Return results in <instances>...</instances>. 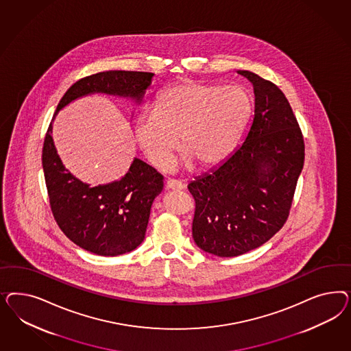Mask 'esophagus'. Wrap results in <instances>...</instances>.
Masks as SVG:
<instances>
[{
	"instance_id": "34e87169",
	"label": "esophagus",
	"mask_w": 351,
	"mask_h": 351,
	"mask_svg": "<svg viewBox=\"0 0 351 351\" xmlns=\"http://www.w3.org/2000/svg\"><path fill=\"white\" fill-rule=\"evenodd\" d=\"M166 189L167 191H179L181 189H184V184L181 181L170 179V180H167V182H166Z\"/></svg>"
}]
</instances>
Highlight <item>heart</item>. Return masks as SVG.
Returning <instances> with one entry per match:
<instances>
[{
	"label": "heart",
	"instance_id": "1",
	"mask_svg": "<svg viewBox=\"0 0 351 351\" xmlns=\"http://www.w3.org/2000/svg\"><path fill=\"white\" fill-rule=\"evenodd\" d=\"M252 112L254 99L242 86L188 81L162 91L135 119L134 135L158 169L169 167L178 138L186 163L213 167L233 153Z\"/></svg>",
	"mask_w": 351,
	"mask_h": 351
}]
</instances>
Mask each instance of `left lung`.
Listing matches in <instances>:
<instances>
[{
  "label": "left lung",
  "instance_id": "1",
  "mask_svg": "<svg viewBox=\"0 0 351 351\" xmlns=\"http://www.w3.org/2000/svg\"><path fill=\"white\" fill-rule=\"evenodd\" d=\"M255 93V117L245 141L217 167L191 181L193 238L211 255L233 257L264 245L287 221L304 167L298 119L278 86L238 71Z\"/></svg>",
  "mask_w": 351,
  "mask_h": 351
}]
</instances>
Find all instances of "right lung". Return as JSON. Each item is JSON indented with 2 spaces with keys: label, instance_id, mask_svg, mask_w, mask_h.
Wrapping results in <instances>:
<instances>
[{
  "label": "right lung",
  "instance_id": "right-lung-1",
  "mask_svg": "<svg viewBox=\"0 0 351 351\" xmlns=\"http://www.w3.org/2000/svg\"><path fill=\"white\" fill-rule=\"evenodd\" d=\"M154 75L108 71L88 75L71 86L56 106L91 94L131 99L140 104ZM53 116V118H55ZM53 122L43 149V167L53 217L73 243L100 256L123 255L145 237L153 201L163 189V176L148 163L134 158L119 180L91 186L65 169L53 144Z\"/></svg>",
  "mask_w": 351,
  "mask_h": 351
}]
</instances>
